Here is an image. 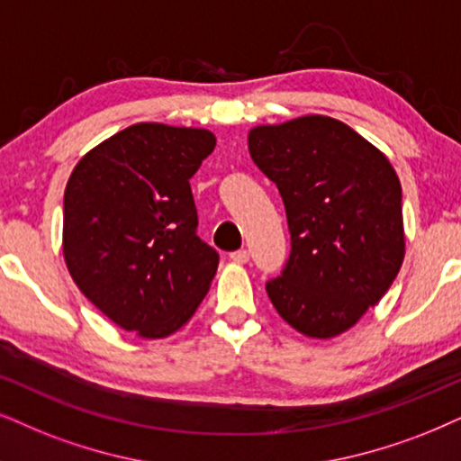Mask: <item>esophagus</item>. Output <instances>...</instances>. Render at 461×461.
Here are the masks:
<instances>
[{
    "label": "esophagus",
    "mask_w": 461,
    "mask_h": 461,
    "mask_svg": "<svg viewBox=\"0 0 461 461\" xmlns=\"http://www.w3.org/2000/svg\"><path fill=\"white\" fill-rule=\"evenodd\" d=\"M230 259L234 261V264H247V261H249V250L247 249L234 250V253L230 255Z\"/></svg>",
    "instance_id": "1"
}]
</instances>
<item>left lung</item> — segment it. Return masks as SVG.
Masks as SVG:
<instances>
[{
	"mask_svg": "<svg viewBox=\"0 0 461 461\" xmlns=\"http://www.w3.org/2000/svg\"><path fill=\"white\" fill-rule=\"evenodd\" d=\"M249 153L281 191L291 231L267 298L300 334L340 336L378 304L404 261L398 174L375 144L323 114L253 127Z\"/></svg>",
	"mask_w": 461,
	"mask_h": 461,
	"instance_id": "left-lung-1",
	"label": "left lung"
}]
</instances>
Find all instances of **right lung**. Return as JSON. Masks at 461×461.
<instances>
[{
	"label": "right lung",
	"instance_id": "add662e5",
	"mask_svg": "<svg viewBox=\"0 0 461 461\" xmlns=\"http://www.w3.org/2000/svg\"><path fill=\"white\" fill-rule=\"evenodd\" d=\"M217 147L200 127L136 123L76 163L63 195V259L85 298L140 338L194 317L219 255L195 234L189 178Z\"/></svg>",
	"mask_w": 461,
	"mask_h": 461
}]
</instances>
